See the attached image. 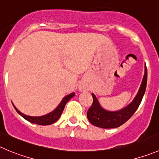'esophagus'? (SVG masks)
Wrapping results in <instances>:
<instances>
[{
    "mask_svg": "<svg viewBox=\"0 0 159 159\" xmlns=\"http://www.w3.org/2000/svg\"><path fill=\"white\" fill-rule=\"evenodd\" d=\"M80 91H84V90H85V87H84V86H80Z\"/></svg>",
    "mask_w": 159,
    "mask_h": 159,
    "instance_id": "obj_1",
    "label": "esophagus"
}]
</instances>
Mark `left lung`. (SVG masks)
Listing matches in <instances>:
<instances>
[{
    "instance_id": "left-lung-1",
    "label": "left lung",
    "mask_w": 159,
    "mask_h": 159,
    "mask_svg": "<svg viewBox=\"0 0 159 159\" xmlns=\"http://www.w3.org/2000/svg\"><path fill=\"white\" fill-rule=\"evenodd\" d=\"M147 79H148V72L145 65L144 75L138 93L136 95L134 101L129 105L119 111H111L104 109L99 104V101L97 99L96 96L93 93H91L93 97V104L87 113V119L90 123L93 124V126L104 129H111V128H116L122 126L128 119H130L131 116L138 108L146 90Z\"/></svg>"
}]
</instances>
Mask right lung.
<instances>
[{"instance_id":"1","label":"right lung","mask_w":159,"mask_h":159,"mask_svg":"<svg viewBox=\"0 0 159 159\" xmlns=\"http://www.w3.org/2000/svg\"><path fill=\"white\" fill-rule=\"evenodd\" d=\"M74 95H75V93H70V94L66 96L62 99L61 103L58 105V106L57 107L54 111L42 116H26V115H24L23 113H22L20 111H19L13 104L12 105L13 106H14L15 109L16 110V111H17L22 117H23L24 119H26L27 121H29V122H33V123L38 124V125L47 126V125H51V124L55 122L56 121H58V119H59L61 113H62L63 110H64V108L65 106H66V103H67L68 101H69Z\"/></svg>"}]
</instances>
